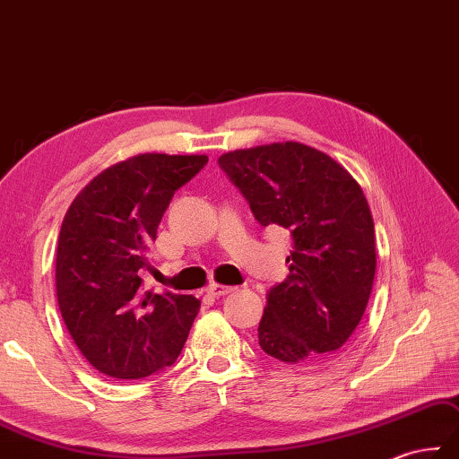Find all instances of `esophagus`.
Here are the masks:
<instances>
[{"label": "esophagus", "instance_id": "obj_1", "mask_svg": "<svg viewBox=\"0 0 459 459\" xmlns=\"http://www.w3.org/2000/svg\"><path fill=\"white\" fill-rule=\"evenodd\" d=\"M208 294H212V297H226V294L236 290V287H226V284H220V282H212L208 284Z\"/></svg>", "mask_w": 459, "mask_h": 459}]
</instances>
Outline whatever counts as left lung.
<instances>
[{
    "instance_id": "1",
    "label": "left lung",
    "mask_w": 459,
    "mask_h": 459,
    "mask_svg": "<svg viewBox=\"0 0 459 459\" xmlns=\"http://www.w3.org/2000/svg\"><path fill=\"white\" fill-rule=\"evenodd\" d=\"M261 226L290 233L289 274L267 292L259 345L271 358H330L363 318L375 279L369 204L325 152L287 141L218 159Z\"/></svg>"
}]
</instances>
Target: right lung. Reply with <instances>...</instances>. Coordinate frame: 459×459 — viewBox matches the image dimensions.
Wrapping results in <instances>:
<instances>
[{"mask_svg":"<svg viewBox=\"0 0 459 459\" xmlns=\"http://www.w3.org/2000/svg\"><path fill=\"white\" fill-rule=\"evenodd\" d=\"M206 155H143L91 178L70 204L56 247V299L80 353L114 379H143L177 361L200 300L145 290L147 249L175 192Z\"/></svg>","mask_w":459,"mask_h":459,"instance_id":"add662e5","label":"right lung"}]
</instances>
